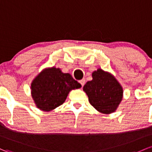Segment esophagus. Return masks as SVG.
<instances>
[{
	"label": "esophagus",
	"mask_w": 152,
	"mask_h": 152,
	"mask_svg": "<svg viewBox=\"0 0 152 152\" xmlns=\"http://www.w3.org/2000/svg\"><path fill=\"white\" fill-rule=\"evenodd\" d=\"M85 81H86V80H85V79H81V80H80V81H79V83H80V84H81V86H82V87H83V86H84V84H85Z\"/></svg>",
	"instance_id": "obj_1"
}]
</instances>
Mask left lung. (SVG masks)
Segmentation results:
<instances>
[{
	"label": "left lung",
	"instance_id": "left-lung-1",
	"mask_svg": "<svg viewBox=\"0 0 152 152\" xmlns=\"http://www.w3.org/2000/svg\"><path fill=\"white\" fill-rule=\"evenodd\" d=\"M90 104L103 114L114 112L122 99L123 90L116 79L101 69L92 73V80L84 86Z\"/></svg>",
	"mask_w": 152,
	"mask_h": 152
}]
</instances>
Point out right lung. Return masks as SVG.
<instances>
[{"instance_id": "1", "label": "right lung", "mask_w": 152, "mask_h": 152, "mask_svg": "<svg viewBox=\"0 0 152 152\" xmlns=\"http://www.w3.org/2000/svg\"><path fill=\"white\" fill-rule=\"evenodd\" d=\"M81 87L71 74L52 68L44 70L33 81L32 96L38 108L49 111L63 104L71 89Z\"/></svg>"}]
</instances>
